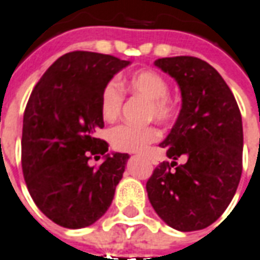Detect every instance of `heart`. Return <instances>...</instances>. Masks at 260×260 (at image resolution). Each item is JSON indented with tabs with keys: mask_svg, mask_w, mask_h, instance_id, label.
Here are the masks:
<instances>
[{
	"mask_svg": "<svg viewBox=\"0 0 260 260\" xmlns=\"http://www.w3.org/2000/svg\"><path fill=\"white\" fill-rule=\"evenodd\" d=\"M123 86L147 101V119H154L159 123H169L176 117V105L168 96V81L152 70H141L128 75L123 81ZM123 89L117 81H109L102 89L101 112L105 120L112 121L119 116L123 105ZM159 139V132L154 126H132L119 124L109 133L112 147L121 152H140L151 143Z\"/></svg>",
	"mask_w": 260,
	"mask_h": 260,
	"instance_id": "heart-1",
	"label": "heart"
}]
</instances>
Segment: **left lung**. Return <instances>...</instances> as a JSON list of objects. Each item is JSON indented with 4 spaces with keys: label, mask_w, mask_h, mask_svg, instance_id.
<instances>
[{
    "label": "left lung",
    "mask_w": 260,
    "mask_h": 260,
    "mask_svg": "<svg viewBox=\"0 0 260 260\" xmlns=\"http://www.w3.org/2000/svg\"><path fill=\"white\" fill-rule=\"evenodd\" d=\"M178 82L182 109L159 144L171 162L159 164L147 182L156 214L178 231H198L220 218L242 174V119L225 81L209 62L178 56L155 60ZM183 157L185 162H176Z\"/></svg>",
    "instance_id": "left-lung-1"
}]
</instances>
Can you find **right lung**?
Segmentation results:
<instances>
[{
	"label": "right lung",
	"instance_id": "add662e5",
	"mask_svg": "<svg viewBox=\"0 0 260 260\" xmlns=\"http://www.w3.org/2000/svg\"><path fill=\"white\" fill-rule=\"evenodd\" d=\"M130 61L92 51H71L47 68L23 113L22 171L39 210L71 230L98 221L112 204L128 154H108L101 95ZM92 156H104L91 167Z\"/></svg>",
	"mask_w": 260,
	"mask_h": 260
}]
</instances>
